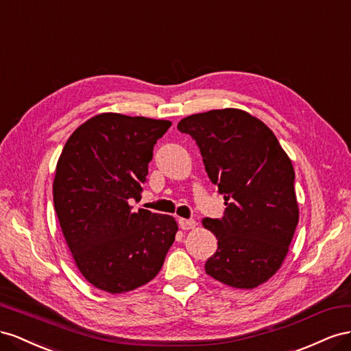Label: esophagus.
Segmentation results:
<instances>
[{
    "instance_id": "obj_1",
    "label": "esophagus",
    "mask_w": 351,
    "mask_h": 351,
    "mask_svg": "<svg viewBox=\"0 0 351 351\" xmlns=\"http://www.w3.org/2000/svg\"><path fill=\"white\" fill-rule=\"evenodd\" d=\"M178 222H179V226H181V229H184V231H188V229H193L197 225V222H195L194 219H179Z\"/></svg>"
}]
</instances>
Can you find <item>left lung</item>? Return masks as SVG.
<instances>
[{
    "instance_id": "1",
    "label": "left lung",
    "mask_w": 351,
    "mask_h": 351,
    "mask_svg": "<svg viewBox=\"0 0 351 351\" xmlns=\"http://www.w3.org/2000/svg\"><path fill=\"white\" fill-rule=\"evenodd\" d=\"M206 172L225 198L222 219H203L217 238L206 272L235 288H254L281 267L298 223L294 167L274 132L243 110H210L182 119Z\"/></svg>"
}]
</instances>
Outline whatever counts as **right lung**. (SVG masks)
Listing matches in <instances>:
<instances>
[{
  "instance_id": "1",
  "label": "right lung",
  "mask_w": 351,
  "mask_h": 351,
  "mask_svg": "<svg viewBox=\"0 0 351 351\" xmlns=\"http://www.w3.org/2000/svg\"><path fill=\"white\" fill-rule=\"evenodd\" d=\"M169 120L98 114L70 135L58 158L54 208L70 253L89 284L120 294L160 272L178 225L139 208L148 163Z\"/></svg>"
}]
</instances>
